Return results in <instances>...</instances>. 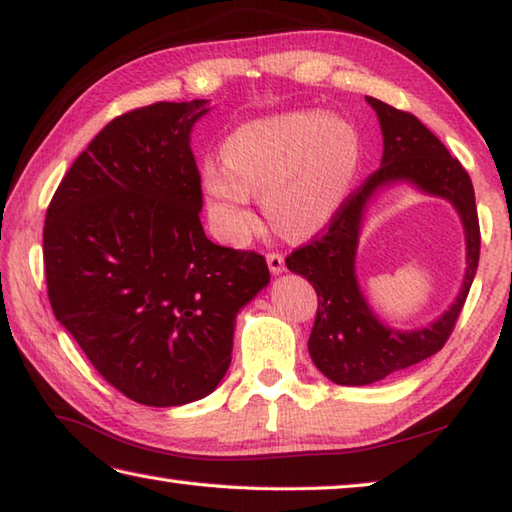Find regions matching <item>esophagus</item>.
Instances as JSON below:
<instances>
[{"label": "esophagus", "mask_w": 512, "mask_h": 512, "mask_svg": "<svg viewBox=\"0 0 512 512\" xmlns=\"http://www.w3.org/2000/svg\"><path fill=\"white\" fill-rule=\"evenodd\" d=\"M267 267L272 274H283L285 272V256L283 254H267Z\"/></svg>", "instance_id": "obj_1"}]
</instances>
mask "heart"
I'll return each instance as SVG.
<instances>
[{
  "mask_svg": "<svg viewBox=\"0 0 512 512\" xmlns=\"http://www.w3.org/2000/svg\"><path fill=\"white\" fill-rule=\"evenodd\" d=\"M363 165V138L350 120L321 111H285L249 120L223 144V160L200 165L216 234L229 245L252 236L249 194L283 236H314L350 198Z\"/></svg>",
  "mask_w": 512,
  "mask_h": 512,
  "instance_id": "b5f03b06",
  "label": "heart"
}]
</instances>
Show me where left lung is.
Returning a JSON list of instances; mask_svg holds the SVG:
<instances>
[{"instance_id":"8db88e82","label":"left lung","mask_w":512,"mask_h":512,"mask_svg":"<svg viewBox=\"0 0 512 512\" xmlns=\"http://www.w3.org/2000/svg\"><path fill=\"white\" fill-rule=\"evenodd\" d=\"M365 100L381 124V169L345 200L321 238L285 260L289 272L305 276L316 289L318 312L307 350L316 368L339 385H370L437 354L475 281L481 245L475 189L459 160L412 113L376 98ZM401 181L448 199L458 209L467 236V274L456 303L437 322L417 331H394L383 324L362 296L355 276V249L367 207L383 188Z\"/></svg>"}]
</instances>
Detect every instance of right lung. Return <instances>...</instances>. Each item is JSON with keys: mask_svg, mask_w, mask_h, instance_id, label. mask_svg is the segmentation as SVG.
I'll list each match as a JSON object with an SVG mask.
<instances>
[{"mask_svg": "<svg viewBox=\"0 0 512 512\" xmlns=\"http://www.w3.org/2000/svg\"><path fill=\"white\" fill-rule=\"evenodd\" d=\"M207 100L111 120L66 171L44 223L53 314L124 397L185 406L218 388L236 316L269 285L265 258L200 223L191 129Z\"/></svg>", "mask_w": 512, "mask_h": 512, "instance_id": "add662e5", "label": "right lung"}]
</instances>
